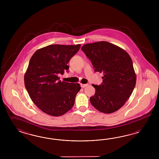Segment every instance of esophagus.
Here are the masks:
<instances>
[{
  "label": "esophagus",
  "instance_id": "esophagus-1",
  "mask_svg": "<svg viewBox=\"0 0 159 159\" xmlns=\"http://www.w3.org/2000/svg\"><path fill=\"white\" fill-rule=\"evenodd\" d=\"M88 86V84H80V86L82 88H84Z\"/></svg>",
  "mask_w": 159,
  "mask_h": 159
}]
</instances>
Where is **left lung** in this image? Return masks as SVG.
<instances>
[{"instance_id":"1","label":"left lung","mask_w":159,"mask_h":159,"mask_svg":"<svg viewBox=\"0 0 159 159\" xmlns=\"http://www.w3.org/2000/svg\"><path fill=\"white\" fill-rule=\"evenodd\" d=\"M82 50L92 62L94 71L103 73L100 86L92 84L95 94L92 106L105 114L118 110L134 89L136 76L129 55L124 49L107 41L84 44Z\"/></svg>"}]
</instances>
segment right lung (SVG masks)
<instances>
[{
  "instance_id": "1",
  "label": "right lung",
  "mask_w": 159,
  "mask_h": 159,
  "mask_svg": "<svg viewBox=\"0 0 159 159\" xmlns=\"http://www.w3.org/2000/svg\"><path fill=\"white\" fill-rule=\"evenodd\" d=\"M80 48V44L50 45L36 51L30 60L25 89L34 104L48 115L62 116L75 104L80 84L61 82L58 74L67 71V63Z\"/></svg>"
}]
</instances>
